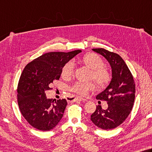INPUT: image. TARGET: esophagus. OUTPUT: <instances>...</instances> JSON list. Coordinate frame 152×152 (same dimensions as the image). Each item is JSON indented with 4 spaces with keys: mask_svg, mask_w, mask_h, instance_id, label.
<instances>
[{
    "mask_svg": "<svg viewBox=\"0 0 152 152\" xmlns=\"http://www.w3.org/2000/svg\"><path fill=\"white\" fill-rule=\"evenodd\" d=\"M76 100H81V101H84L86 99L80 97H74V96H69L68 98V101L70 102H74Z\"/></svg>",
    "mask_w": 152,
    "mask_h": 152,
    "instance_id": "34e87169",
    "label": "esophagus"
}]
</instances>
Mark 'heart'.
Instances as JSON below:
<instances>
[{"label": "heart", "mask_w": 152, "mask_h": 152, "mask_svg": "<svg viewBox=\"0 0 152 152\" xmlns=\"http://www.w3.org/2000/svg\"><path fill=\"white\" fill-rule=\"evenodd\" d=\"M82 62L92 70V77L100 84H104L109 80L110 74L108 70L104 66V61L98 55L90 53L86 54L82 58ZM74 62L70 60L63 66L62 76L64 78H69L72 76L74 70ZM95 89L94 82H84L78 81L70 88L72 92L80 96H86L91 90Z\"/></svg>", "instance_id": "1"}]
</instances>
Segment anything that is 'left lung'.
Here are the masks:
<instances>
[{
  "label": "left lung",
  "mask_w": 152,
  "mask_h": 152,
  "mask_svg": "<svg viewBox=\"0 0 152 152\" xmlns=\"http://www.w3.org/2000/svg\"><path fill=\"white\" fill-rule=\"evenodd\" d=\"M92 50L103 56L110 63L112 80L106 89L96 96L98 100L107 102L108 107L103 110L98 106L90 120L101 129H114L125 121L133 107L136 92L134 78L120 55L104 48Z\"/></svg>",
  "instance_id": "1"
}]
</instances>
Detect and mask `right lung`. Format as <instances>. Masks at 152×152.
Instances as JSON below:
<instances>
[{"label":"right lung","instance_id":"right-lung-1","mask_svg":"<svg viewBox=\"0 0 152 152\" xmlns=\"http://www.w3.org/2000/svg\"><path fill=\"white\" fill-rule=\"evenodd\" d=\"M81 52H48L24 68L17 88L18 104L22 115L34 128L50 130L62 119L66 100L47 98L45 92L51 89L54 80H59L66 63Z\"/></svg>","mask_w":152,"mask_h":152}]
</instances>
